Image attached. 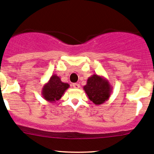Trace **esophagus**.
I'll use <instances>...</instances> for the list:
<instances>
[{
	"instance_id": "1",
	"label": "esophagus",
	"mask_w": 154,
	"mask_h": 154,
	"mask_svg": "<svg viewBox=\"0 0 154 154\" xmlns=\"http://www.w3.org/2000/svg\"><path fill=\"white\" fill-rule=\"evenodd\" d=\"M72 85L74 88H79L80 87V85L78 83H73Z\"/></svg>"
}]
</instances>
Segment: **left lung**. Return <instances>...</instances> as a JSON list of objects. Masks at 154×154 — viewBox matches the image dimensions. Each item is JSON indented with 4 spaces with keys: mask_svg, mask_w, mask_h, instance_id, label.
Wrapping results in <instances>:
<instances>
[{
    "mask_svg": "<svg viewBox=\"0 0 154 154\" xmlns=\"http://www.w3.org/2000/svg\"><path fill=\"white\" fill-rule=\"evenodd\" d=\"M83 89L91 101L95 105H101L108 100L112 92V86L104 77L94 74L88 78Z\"/></svg>",
    "mask_w": 154,
    "mask_h": 154,
    "instance_id": "1",
    "label": "left lung"
}]
</instances>
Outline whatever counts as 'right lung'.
Returning <instances> with one entry per match:
<instances>
[{
	"instance_id": "add662e5",
	"label": "right lung",
	"mask_w": 154,
	"mask_h": 154,
	"mask_svg": "<svg viewBox=\"0 0 154 154\" xmlns=\"http://www.w3.org/2000/svg\"><path fill=\"white\" fill-rule=\"evenodd\" d=\"M69 86L70 85L68 83L61 81L60 78L57 74H53L42 88L41 94L43 99L48 103H54L62 97Z\"/></svg>"
}]
</instances>
